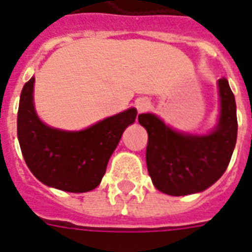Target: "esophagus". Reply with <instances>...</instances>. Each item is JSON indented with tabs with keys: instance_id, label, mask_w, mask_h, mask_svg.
Here are the masks:
<instances>
[{
	"instance_id": "1",
	"label": "esophagus",
	"mask_w": 252,
	"mask_h": 252,
	"mask_svg": "<svg viewBox=\"0 0 252 252\" xmlns=\"http://www.w3.org/2000/svg\"><path fill=\"white\" fill-rule=\"evenodd\" d=\"M150 105H151L150 100L145 97L137 98V100L135 101V107L139 112H145L147 109H148V108H150Z\"/></svg>"
}]
</instances>
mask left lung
<instances>
[{
	"label": "left lung",
	"mask_w": 252,
	"mask_h": 252,
	"mask_svg": "<svg viewBox=\"0 0 252 252\" xmlns=\"http://www.w3.org/2000/svg\"><path fill=\"white\" fill-rule=\"evenodd\" d=\"M219 116L202 135L178 131L155 113H141L139 123L148 132L147 168L160 192L184 196L216 183L228 167L238 136L236 104L224 77L218 80Z\"/></svg>",
	"instance_id": "8db88e82"
}]
</instances>
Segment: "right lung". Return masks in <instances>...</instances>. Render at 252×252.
<instances>
[{
	"mask_svg": "<svg viewBox=\"0 0 252 252\" xmlns=\"http://www.w3.org/2000/svg\"><path fill=\"white\" fill-rule=\"evenodd\" d=\"M34 77L22 88L17 136L28 168L41 183L66 192H88L101 183L123 132L133 124L136 108L105 117L81 131L45 124L34 107Z\"/></svg>",
	"mask_w": 252,
	"mask_h": 252,
	"instance_id": "right-lung-1",
	"label": "right lung"
}]
</instances>
